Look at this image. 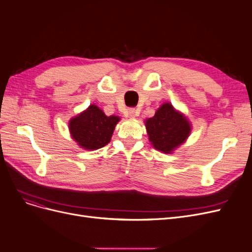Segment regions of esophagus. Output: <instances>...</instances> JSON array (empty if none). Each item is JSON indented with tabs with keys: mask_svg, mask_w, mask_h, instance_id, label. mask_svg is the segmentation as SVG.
<instances>
[{
	"mask_svg": "<svg viewBox=\"0 0 252 252\" xmlns=\"http://www.w3.org/2000/svg\"><path fill=\"white\" fill-rule=\"evenodd\" d=\"M139 114V112L136 111V109L135 108H129L128 110H127V116L129 117V118H134V117H136Z\"/></svg>",
	"mask_w": 252,
	"mask_h": 252,
	"instance_id": "obj_1",
	"label": "esophagus"
}]
</instances>
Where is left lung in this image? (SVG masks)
<instances>
[{"label":"left lung","mask_w":252,"mask_h":252,"mask_svg":"<svg viewBox=\"0 0 252 252\" xmlns=\"http://www.w3.org/2000/svg\"><path fill=\"white\" fill-rule=\"evenodd\" d=\"M152 146L164 154H171L186 141L191 131V125L184 114L173 108L170 103H164L155 117L145 123Z\"/></svg>","instance_id":"8db88e82"}]
</instances>
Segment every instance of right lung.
<instances>
[{
  "label": "right lung",
  "instance_id": "right-lung-1",
  "mask_svg": "<svg viewBox=\"0 0 252 252\" xmlns=\"http://www.w3.org/2000/svg\"><path fill=\"white\" fill-rule=\"evenodd\" d=\"M119 121V117H107L97 106L90 105L85 111L72 118L68 126L72 139L80 147L86 150H96L110 142Z\"/></svg>",
  "mask_w": 252,
  "mask_h": 252
}]
</instances>
